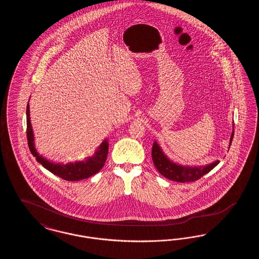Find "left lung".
Masks as SVG:
<instances>
[{
    "instance_id": "1",
    "label": "left lung",
    "mask_w": 259,
    "mask_h": 259,
    "mask_svg": "<svg viewBox=\"0 0 259 259\" xmlns=\"http://www.w3.org/2000/svg\"><path fill=\"white\" fill-rule=\"evenodd\" d=\"M233 136H234V128L230 137L229 148L231 146ZM151 156L158 172L165 178L178 183L195 182L201 177L209 172L210 170H212L220 163V160H215L205 166H188V165L184 166V165L177 164L168 158V156L163 152L162 148L156 141H154L152 146Z\"/></svg>"
}]
</instances>
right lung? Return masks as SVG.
I'll return each mask as SVG.
<instances>
[{"label":"right lung","mask_w":259,"mask_h":259,"mask_svg":"<svg viewBox=\"0 0 259 259\" xmlns=\"http://www.w3.org/2000/svg\"><path fill=\"white\" fill-rule=\"evenodd\" d=\"M26 117H27V140L28 146L32 154L36 157V160L41 164L47 170L60 177L63 180L69 182H75L88 179L89 177L97 174L104 167L105 162L109 152V142L104 140L103 143L99 146L97 150L92 156L87 157L81 161H74L67 164L64 163H55L44 157L37 152L35 147V138L30 120V107L29 103L27 104L26 109Z\"/></svg>","instance_id":"add662e5"}]
</instances>
